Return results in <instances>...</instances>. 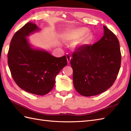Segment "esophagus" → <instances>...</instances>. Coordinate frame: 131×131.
<instances>
[{
	"instance_id": "34e87169",
	"label": "esophagus",
	"mask_w": 131,
	"mask_h": 131,
	"mask_svg": "<svg viewBox=\"0 0 131 131\" xmlns=\"http://www.w3.org/2000/svg\"><path fill=\"white\" fill-rule=\"evenodd\" d=\"M66 58H67L68 62V63H70V60H71V56L68 54H67V55H66Z\"/></svg>"
}]
</instances>
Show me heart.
Wrapping results in <instances>:
<instances>
[{
  "label": "heart",
  "instance_id": "heart-1",
  "mask_svg": "<svg viewBox=\"0 0 131 131\" xmlns=\"http://www.w3.org/2000/svg\"><path fill=\"white\" fill-rule=\"evenodd\" d=\"M86 31H87V29L84 27H81V28L67 32L63 35V37L66 39H73L76 38L81 37L85 34Z\"/></svg>",
  "mask_w": 131,
  "mask_h": 131
}]
</instances>
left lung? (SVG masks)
<instances>
[{
  "label": "left lung",
  "instance_id": "8db88e82",
  "mask_svg": "<svg viewBox=\"0 0 131 131\" xmlns=\"http://www.w3.org/2000/svg\"><path fill=\"white\" fill-rule=\"evenodd\" d=\"M104 35L93 45H84L72 55L74 88L85 97L96 96L112 87L121 63L119 42L116 35L104 26Z\"/></svg>",
  "mask_w": 131,
  "mask_h": 131
}]
</instances>
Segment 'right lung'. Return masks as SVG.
Segmentation results:
<instances>
[{
  "label": "right lung",
  "instance_id": "right-lung-1",
  "mask_svg": "<svg viewBox=\"0 0 131 131\" xmlns=\"http://www.w3.org/2000/svg\"><path fill=\"white\" fill-rule=\"evenodd\" d=\"M40 30L29 22L15 33L10 43L8 64L13 79L22 90L43 96L53 88L56 77L68 61L65 56L56 57L30 43L27 37Z\"/></svg>",
  "mask_w": 131,
  "mask_h": 131
}]
</instances>
